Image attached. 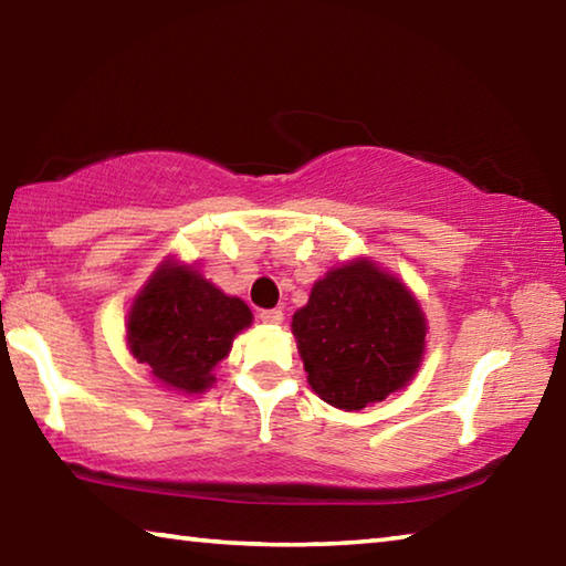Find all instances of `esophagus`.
<instances>
[{"instance_id": "1", "label": "esophagus", "mask_w": 566, "mask_h": 566, "mask_svg": "<svg viewBox=\"0 0 566 566\" xmlns=\"http://www.w3.org/2000/svg\"><path fill=\"white\" fill-rule=\"evenodd\" d=\"M260 319H262L264 324H282L284 314H282V310H262V312H260Z\"/></svg>"}]
</instances>
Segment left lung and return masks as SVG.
Masks as SVG:
<instances>
[{
    "instance_id": "obj_1",
    "label": "left lung",
    "mask_w": 566,
    "mask_h": 566,
    "mask_svg": "<svg viewBox=\"0 0 566 566\" xmlns=\"http://www.w3.org/2000/svg\"><path fill=\"white\" fill-rule=\"evenodd\" d=\"M292 332L312 389L332 407L359 411L415 377L427 324L405 284L359 260L312 286Z\"/></svg>"
}]
</instances>
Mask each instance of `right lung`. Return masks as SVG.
<instances>
[{"instance_id": "right-lung-1", "label": "right lung", "mask_w": 566, "mask_h": 566, "mask_svg": "<svg viewBox=\"0 0 566 566\" xmlns=\"http://www.w3.org/2000/svg\"><path fill=\"white\" fill-rule=\"evenodd\" d=\"M249 324L252 312L242 300L227 296L191 266L161 264L132 306L127 339L159 381L197 395L212 385V369Z\"/></svg>"}]
</instances>
